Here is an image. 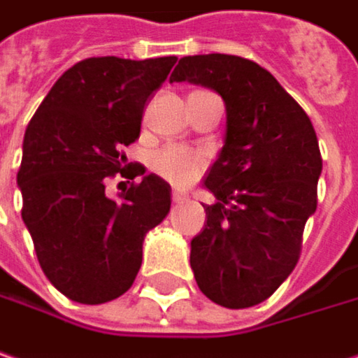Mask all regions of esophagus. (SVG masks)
<instances>
[{
	"label": "esophagus",
	"mask_w": 358,
	"mask_h": 358,
	"mask_svg": "<svg viewBox=\"0 0 358 358\" xmlns=\"http://www.w3.org/2000/svg\"><path fill=\"white\" fill-rule=\"evenodd\" d=\"M188 196L184 194V192H180V190H172V202L174 204H182V202H186Z\"/></svg>",
	"instance_id": "esophagus-1"
}]
</instances>
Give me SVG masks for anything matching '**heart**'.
Wrapping results in <instances>:
<instances>
[{"label": "heart", "mask_w": 358, "mask_h": 358, "mask_svg": "<svg viewBox=\"0 0 358 358\" xmlns=\"http://www.w3.org/2000/svg\"><path fill=\"white\" fill-rule=\"evenodd\" d=\"M204 166H206V156L202 152L180 148V145L162 148L152 156V168L162 178L176 186L190 184L204 170Z\"/></svg>", "instance_id": "heart-1"}]
</instances>
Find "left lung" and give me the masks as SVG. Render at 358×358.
<instances>
[{
	"mask_svg": "<svg viewBox=\"0 0 358 358\" xmlns=\"http://www.w3.org/2000/svg\"><path fill=\"white\" fill-rule=\"evenodd\" d=\"M213 89L224 101V143L202 186L217 202L190 241L200 292L224 308L267 300L300 257L322 172L304 109L257 62L231 54L184 56L170 83Z\"/></svg>",
	"mask_w": 358,
	"mask_h": 358,
	"instance_id": "obj_1",
	"label": "left lung"
}]
</instances>
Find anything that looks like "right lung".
I'll list each match as a JSON object with an SVG mask.
<instances>
[{"label": "right lung", "mask_w": 358, "mask_h": 358, "mask_svg": "<svg viewBox=\"0 0 358 358\" xmlns=\"http://www.w3.org/2000/svg\"><path fill=\"white\" fill-rule=\"evenodd\" d=\"M176 56L87 58L62 74L26 127L17 186L22 219L50 284L78 304L125 294L141 267L145 233L166 219L172 188L136 166L117 199L105 180L141 131L143 109ZM123 176V172H121Z\"/></svg>", "instance_id": "add662e5"}]
</instances>
